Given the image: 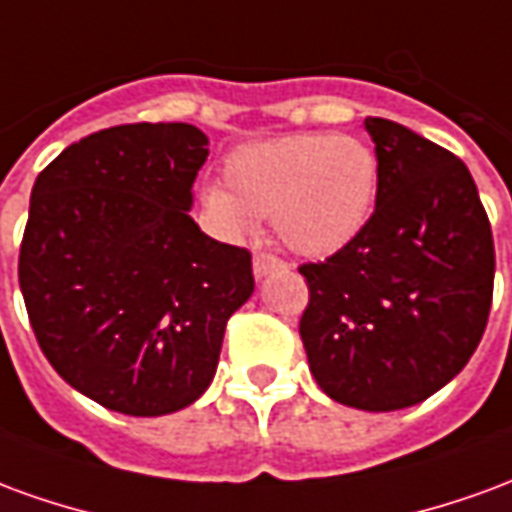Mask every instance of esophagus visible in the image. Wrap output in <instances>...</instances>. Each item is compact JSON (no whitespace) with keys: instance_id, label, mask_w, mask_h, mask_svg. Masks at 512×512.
Masks as SVG:
<instances>
[{"instance_id":"esophagus-1","label":"esophagus","mask_w":512,"mask_h":512,"mask_svg":"<svg viewBox=\"0 0 512 512\" xmlns=\"http://www.w3.org/2000/svg\"><path fill=\"white\" fill-rule=\"evenodd\" d=\"M255 277H268L271 271H279V268H285V260H279L277 255H271V252H257L255 255Z\"/></svg>"}]
</instances>
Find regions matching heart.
I'll list each match as a JSON object with an SVG mask.
<instances>
[{"instance_id":"1","label":"heart","mask_w":512,"mask_h":512,"mask_svg":"<svg viewBox=\"0 0 512 512\" xmlns=\"http://www.w3.org/2000/svg\"><path fill=\"white\" fill-rule=\"evenodd\" d=\"M224 186L202 189V216L224 238L255 233L274 216L279 238L304 255L354 241L373 213L378 158L356 136L290 134L235 147Z\"/></svg>"}]
</instances>
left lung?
Wrapping results in <instances>:
<instances>
[{
	"label": "left lung",
	"instance_id": "left-lung-1",
	"mask_svg": "<svg viewBox=\"0 0 512 512\" xmlns=\"http://www.w3.org/2000/svg\"><path fill=\"white\" fill-rule=\"evenodd\" d=\"M376 211L354 241L304 263L299 334L326 395L362 411L422 403L461 373L491 312L494 235L472 172L384 117Z\"/></svg>",
	"mask_w": 512,
	"mask_h": 512
}]
</instances>
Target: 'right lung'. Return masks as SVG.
<instances>
[{"instance_id": "1", "label": "right lung", "mask_w": 512, "mask_h": 512, "mask_svg": "<svg viewBox=\"0 0 512 512\" xmlns=\"http://www.w3.org/2000/svg\"><path fill=\"white\" fill-rule=\"evenodd\" d=\"M208 136L128 123L65 147L32 186L18 282L43 356L131 417L186 408L213 381L252 255L189 216Z\"/></svg>"}]
</instances>
